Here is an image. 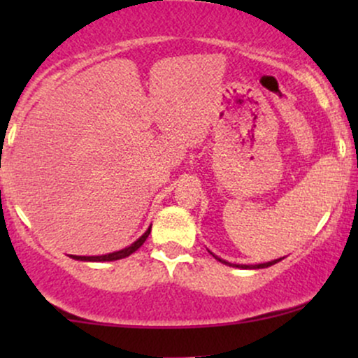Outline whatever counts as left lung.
Returning a JSON list of instances; mask_svg holds the SVG:
<instances>
[{"label": "left lung", "instance_id": "8db88e82", "mask_svg": "<svg viewBox=\"0 0 358 358\" xmlns=\"http://www.w3.org/2000/svg\"><path fill=\"white\" fill-rule=\"evenodd\" d=\"M208 252H210V250H208ZM210 254L217 259V261H220L222 264H227V266H232V268H241V269H264V268H269V266L276 264V262H279L282 259V257H279V259H274V261L262 262V264H232V262H227V261H224V259H220L219 256H215L213 252H210Z\"/></svg>", "mask_w": 358, "mask_h": 358}]
</instances>
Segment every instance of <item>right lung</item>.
<instances>
[{
    "instance_id": "right-lung-1",
    "label": "right lung",
    "mask_w": 358,
    "mask_h": 358,
    "mask_svg": "<svg viewBox=\"0 0 358 358\" xmlns=\"http://www.w3.org/2000/svg\"><path fill=\"white\" fill-rule=\"evenodd\" d=\"M151 232V227L146 229V232L143 234L141 237H139L138 241H134L133 244L127 245V248L121 249V250H114V252H109V254H102V256H71L72 259H76V261H84V262H110V261H119V259H124L127 256H131L133 252H136V250L141 248L143 244H145V241L148 239V236H150Z\"/></svg>"
}]
</instances>
